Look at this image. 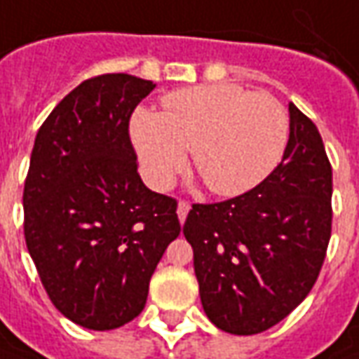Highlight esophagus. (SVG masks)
<instances>
[{
    "label": "esophagus",
    "mask_w": 359,
    "mask_h": 359,
    "mask_svg": "<svg viewBox=\"0 0 359 359\" xmlns=\"http://www.w3.org/2000/svg\"><path fill=\"white\" fill-rule=\"evenodd\" d=\"M188 210H190V204H188L187 200H180L179 205H177V214H179L180 223H184V219H187Z\"/></svg>",
    "instance_id": "esophagus-1"
}]
</instances>
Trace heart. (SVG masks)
Returning <instances> with one entry per match:
<instances>
[{"label": "heart", "instance_id": "obj_1", "mask_svg": "<svg viewBox=\"0 0 359 359\" xmlns=\"http://www.w3.org/2000/svg\"><path fill=\"white\" fill-rule=\"evenodd\" d=\"M287 134L278 99L233 83L169 93L161 114L142 109L132 120V140L151 187H171L190 149L194 171L217 196L258 187L282 159Z\"/></svg>", "mask_w": 359, "mask_h": 359}]
</instances>
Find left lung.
Segmentation results:
<instances>
[{"label": "left lung", "mask_w": 359, "mask_h": 359, "mask_svg": "<svg viewBox=\"0 0 359 359\" xmlns=\"http://www.w3.org/2000/svg\"><path fill=\"white\" fill-rule=\"evenodd\" d=\"M332 167L319 130L290 102L284 157L258 187L192 204L182 233L208 319L258 334L285 319L319 278L332 229Z\"/></svg>", "instance_id": "obj_1"}]
</instances>
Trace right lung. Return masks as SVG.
<instances>
[{
    "label": "right lung",
    "instance_id": "right-lung-1",
    "mask_svg": "<svg viewBox=\"0 0 359 359\" xmlns=\"http://www.w3.org/2000/svg\"><path fill=\"white\" fill-rule=\"evenodd\" d=\"M155 89L128 74L87 79L40 126L25 180V241L64 317L112 330L144 311L149 280L179 237L177 200L137 175L130 116Z\"/></svg>",
    "mask_w": 359,
    "mask_h": 359
}]
</instances>
